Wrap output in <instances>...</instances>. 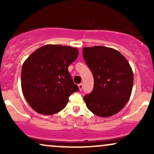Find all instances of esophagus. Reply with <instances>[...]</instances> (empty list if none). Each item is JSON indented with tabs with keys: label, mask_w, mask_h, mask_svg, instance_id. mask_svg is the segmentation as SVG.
<instances>
[{
	"label": "esophagus",
	"mask_w": 154,
	"mask_h": 154,
	"mask_svg": "<svg viewBox=\"0 0 154 154\" xmlns=\"http://www.w3.org/2000/svg\"><path fill=\"white\" fill-rule=\"evenodd\" d=\"M78 87H79V91H82V88H83V84H82V83H80V84H79L78 85Z\"/></svg>",
	"instance_id": "esophagus-1"
}]
</instances>
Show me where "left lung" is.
<instances>
[{"label": "left lung", "instance_id": "8db88e82", "mask_svg": "<svg viewBox=\"0 0 154 154\" xmlns=\"http://www.w3.org/2000/svg\"><path fill=\"white\" fill-rule=\"evenodd\" d=\"M85 61L94 78V87L84 96L88 109L108 117L123 109L131 95L133 73L128 60L119 51L103 46L85 47Z\"/></svg>", "mask_w": 154, "mask_h": 154}]
</instances>
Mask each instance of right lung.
I'll list each match as a JSON object with an SVG mask.
<instances>
[{
    "label": "right lung",
    "mask_w": 154,
    "mask_h": 154,
    "mask_svg": "<svg viewBox=\"0 0 154 154\" xmlns=\"http://www.w3.org/2000/svg\"><path fill=\"white\" fill-rule=\"evenodd\" d=\"M78 50L60 45L37 49L23 63L22 90L29 106L44 115L64 109L69 97L79 91L68 67L77 59Z\"/></svg>",
    "instance_id": "obj_1"
}]
</instances>
